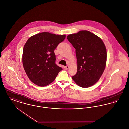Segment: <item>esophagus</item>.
Listing matches in <instances>:
<instances>
[{
	"instance_id": "obj_1",
	"label": "esophagus",
	"mask_w": 129,
	"mask_h": 129,
	"mask_svg": "<svg viewBox=\"0 0 129 129\" xmlns=\"http://www.w3.org/2000/svg\"><path fill=\"white\" fill-rule=\"evenodd\" d=\"M69 66H64V69H65V70H68V69H69Z\"/></svg>"
}]
</instances>
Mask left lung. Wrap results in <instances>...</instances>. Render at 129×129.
I'll return each instance as SVG.
<instances>
[{
    "label": "left lung",
    "mask_w": 129,
    "mask_h": 129,
    "mask_svg": "<svg viewBox=\"0 0 129 129\" xmlns=\"http://www.w3.org/2000/svg\"><path fill=\"white\" fill-rule=\"evenodd\" d=\"M75 49L77 72L72 79L80 87L94 85L104 73L106 63V49L102 39L88 31L68 35Z\"/></svg>",
    "instance_id": "left-lung-1"
}]
</instances>
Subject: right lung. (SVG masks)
Masks as SVG:
<instances>
[{
  "instance_id": "obj_1",
  "label": "right lung",
  "mask_w": 129,
  "mask_h": 129,
  "mask_svg": "<svg viewBox=\"0 0 129 129\" xmlns=\"http://www.w3.org/2000/svg\"><path fill=\"white\" fill-rule=\"evenodd\" d=\"M65 37V35L44 32L27 40L23 49L22 61L26 74L34 84L40 86L49 85L62 70L55 64L54 51Z\"/></svg>"
}]
</instances>
